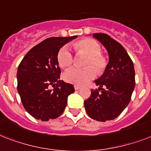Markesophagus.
Masks as SVG:
<instances>
[{
	"label": "esophagus",
	"instance_id": "obj_1",
	"mask_svg": "<svg viewBox=\"0 0 151 151\" xmlns=\"http://www.w3.org/2000/svg\"><path fill=\"white\" fill-rule=\"evenodd\" d=\"M74 89H75L76 91H78V90L81 89V86H79V85H74Z\"/></svg>",
	"mask_w": 151,
	"mask_h": 151
}]
</instances>
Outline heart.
Masks as SVG:
<instances>
[{"label":"heart","mask_w":151,"mask_h":151,"mask_svg":"<svg viewBox=\"0 0 151 151\" xmlns=\"http://www.w3.org/2000/svg\"><path fill=\"white\" fill-rule=\"evenodd\" d=\"M73 47L78 53H84L88 55L85 62V66L87 67L83 68H70L64 72L63 78L68 83L83 85L96 77V69L99 73L104 70L107 65V60L106 57L101 53V45L93 39H81L73 44ZM58 62L62 68H68L73 64V54L67 46H63L58 50Z\"/></svg>","instance_id":"heart-1"}]
</instances>
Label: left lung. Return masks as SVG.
Wrapping results in <instances>:
<instances>
[{
    "instance_id": "8db88e82",
    "label": "left lung",
    "mask_w": 151,
    "mask_h": 151,
    "mask_svg": "<svg viewBox=\"0 0 151 151\" xmlns=\"http://www.w3.org/2000/svg\"><path fill=\"white\" fill-rule=\"evenodd\" d=\"M107 49L109 63L104 74L95 83L98 89L91 90L84 101L90 117L98 121L114 120L128 105L135 86L134 64L124 47L103 33L93 35Z\"/></svg>"
}]
</instances>
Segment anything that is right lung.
Wrapping results in <instances>:
<instances>
[{"mask_svg":"<svg viewBox=\"0 0 151 151\" xmlns=\"http://www.w3.org/2000/svg\"><path fill=\"white\" fill-rule=\"evenodd\" d=\"M76 37L45 39L31 48L19 64L17 91L25 110L37 120L47 121L60 116L65 110L68 96L74 92L72 84L60 80L58 53Z\"/></svg>","mask_w":151,"mask_h":151,"instance_id":"1","label":"right lung"}]
</instances>
